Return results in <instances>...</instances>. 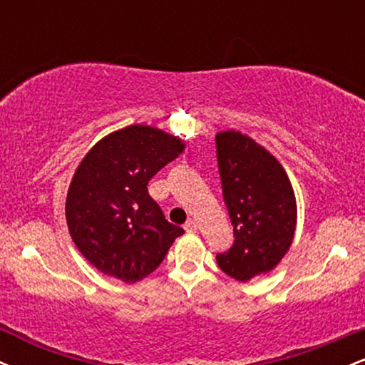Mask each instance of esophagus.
I'll use <instances>...</instances> for the list:
<instances>
[{
    "label": "esophagus",
    "instance_id": "esophagus-1",
    "mask_svg": "<svg viewBox=\"0 0 365 365\" xmlns=\"http://www.w3.org/2000/svg\"><path fill=\"white\" fill-rule=\"evenodd\" d=\"M183 228H185V232H188V233L197 232V230H199V225H197L194 220H188L187 223H185V226H183Z\"/></svg>",
    "mask_w": 365,
    "mask_h": 365
}]
</instances>
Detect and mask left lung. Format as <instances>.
<instances>
[{"label": "left lung", "mask_w": 365, "mask_h": 365, "mask_svg": "<svg viewBox=\"0 0 365 365\" xmlns=\"http://www.w3.org/2000/svg\"><path fill=\"white\" fill-rule=\"evenodd\" d=\"M217 166L225 204L233 225L232 249L217 266L238 282L273 271L293 244L295 192L279 161L237 130L216 133Z\"/></svg>", "instance_id": "1"}]
</instances>
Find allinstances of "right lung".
Wrapping results in <instances>:
<instances>
[{
    "instance_id": "add662e5",
    "label": "right lung",
    "mask_w": 365,
    "mask_h": 365,
    "mask_svg": "<svg viewBox=\"0 0 365 365\" xmlns=\"http://www.w3.org/2000/svg\"><path fill=\"white\" fill-rule=\"evenodd\" d=\"M183 149L180 137L128 125L83 156L70 182L65 215L73 244L96 269L125 283L140 282L183 235L148 192L149 180Z\"/></svg>"
}]
</instances>
